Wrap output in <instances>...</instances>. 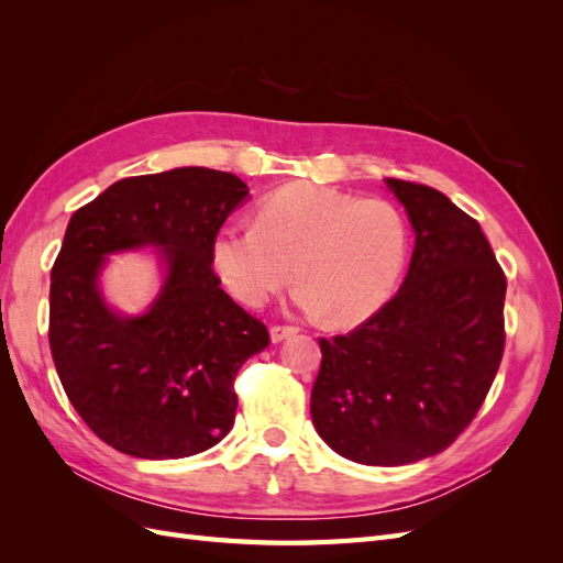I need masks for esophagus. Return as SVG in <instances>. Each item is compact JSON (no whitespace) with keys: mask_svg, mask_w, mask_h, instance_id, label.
Instances as JSON below:
<instances>
[{"mask_svg":"<svg viewBox=\"0 0 563 563\" xmlns=\"http://www.w3.org/2000/svg\"><path fill=\"white\" fill-rule=\"evenodd\" d=\"M296 333H298V327H272L269 329L272 343H282V340H286L288 335H296Z\"/></svg>","mask_w":563,"mask_h":563,"instance_id":"esophagus-1","label":"esophagus"}]
</instances>
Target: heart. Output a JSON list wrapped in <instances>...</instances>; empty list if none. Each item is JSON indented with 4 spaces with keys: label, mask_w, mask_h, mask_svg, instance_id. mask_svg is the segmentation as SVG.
I'll list each match as a JSON object with an SVG mask.
<instances>
[{
    "label": "heart",
    "mask_w": 563,
    "mask_h": 563,
    "mask_svg": "<svg viewBox=\"0 0 563 563\" xmlns=\"http://www.w3.org/2000/svg\"><path fill=\"white\" fill-rule=\"evenodd\" d=\"M408 244L397 203L291 183L258 203L255 225L216 230L209 258L220 284L249 308H261L296 277L300 310L354 327L395 294Z\"/></svg>",
    "instance_id": "obj_1"
}]
</instances>
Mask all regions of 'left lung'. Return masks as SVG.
Returning a JSON list of instances; mask_svg holds the SVG:
<instances>
[{
	"instance_id": "left-lung-1",
	"label": "left lung",
	"mask_w": 563,
	"mask_h": 563,
	"mask_svg": "<svg viewBox=\"0 0 563 563\" xmlns=\"http://www.w3.org/2000/svg\"><path fill=\"white\" fill-rule=\"evenodd\" d=\"M416 246L397 296L347 335L319 338L310 411L347 460L395 467L449 449L505 350L507 279L479 223L434 187L385 178Z\"/></svg>"
}]
</instances>
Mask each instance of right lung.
Wrapping results in <instances>:
<instances>
[{
    "label": "right lung",
    "instance_id": "1",
    "mask_svg": "<svg viewBox=\"0 0 563 563\" xmlns=\"http://www.w3.org/2000/svg\"><path fill=\"white\" fill-rule=\"evenodd\" d=\"M234 174L203 166L117 180L73 213L51 269L48 345L67 399L108 446L174 460L216 446L234 424V376L269 345L211 267L216 230L246 199ZM158 249L165 282L135 318L97 279L107 255Z\"/></svg>",
    "mask_w": 563,
    "mask_h": 563
}]
</instances>
